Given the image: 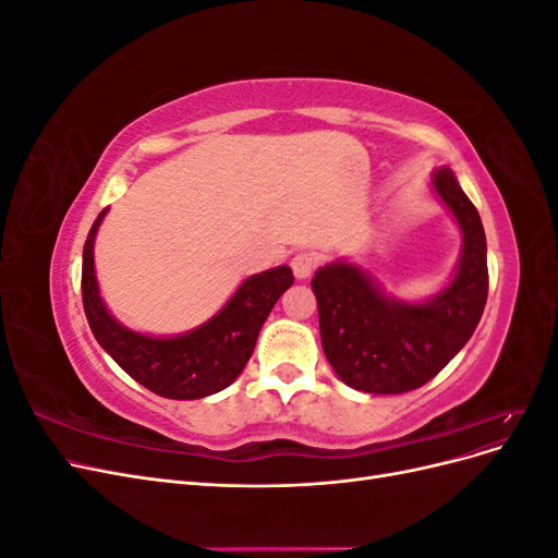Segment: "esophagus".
I'll use <instances>...</instances> for the list:
<instances>
[{
	"label": "esophagus",
	"instance_id": "34e87169",
	"mask_svg": "<svg viewBox=\"0 0 558 558\" xmlns=\"http://www.w3.org/2000/svg\"><path fill=\"white\" fill-rule=\"evenodd\" d=\"M291 267H293V275L298 279H307V277H312V272L316 269V256L310 251H298L295 256L291 258Z\"/></svg>",
	"mask_w": 558,
	"mask_h": 558
}]
</instances>
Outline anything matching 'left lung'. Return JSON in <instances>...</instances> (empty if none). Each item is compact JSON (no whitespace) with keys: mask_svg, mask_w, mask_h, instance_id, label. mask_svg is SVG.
Masks as SVG:
<instances>
[{"mask_svg":"<svg viewBox=\"0 0 558 558\" xmlns=\"http://www.w3.org/2000/svg\"><path fill=\"white\" fill-rule=\"evenodd\" d=\"M433 189L463 232L461 260L445 291L426 302H402L344 260L320 267L312 279L326 359L359 391L388 396L424 386L465 347L482 318L488 295L482 218L449 167L435 172Z\"/></svg>","mask_w":558,"mask_h":558,"instance_id":"1","label":"left lung"}]
</instances>
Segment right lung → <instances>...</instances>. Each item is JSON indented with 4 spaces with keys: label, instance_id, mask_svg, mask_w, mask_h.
Returning <instances> with one entry per match:
<instances>
[{
    "label": "right lung",
    "instance_id": "add662e5",
    "mask_svg": "<svg viewBox=\"0 0 558 558\" xmlns=\"http://www.w3.org/2000/svg\"><path fill=\"white\" fill-rule=\"evenodd\" d=\"M107 209L99 211L83 246L81 295L95 340L125 373L162 398L195 400L223 391L248 363L265 318L286 289L293 286L291 267H275L248 277L228 305L205 326L179 337L132 332L107 312L95 279L93 244Z\"/></svg>",
    "mask_w": 558,
    "mask_h": 558
}]
</instances>
